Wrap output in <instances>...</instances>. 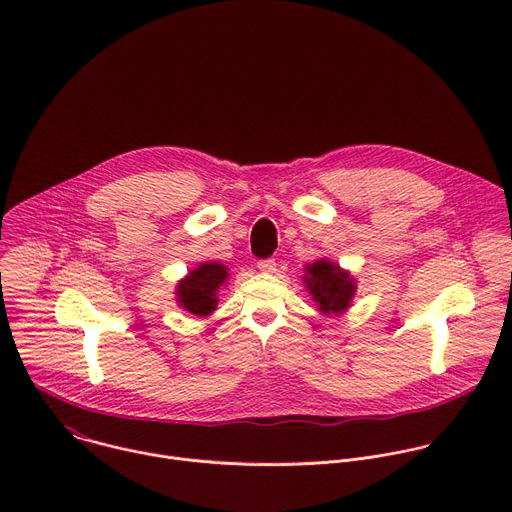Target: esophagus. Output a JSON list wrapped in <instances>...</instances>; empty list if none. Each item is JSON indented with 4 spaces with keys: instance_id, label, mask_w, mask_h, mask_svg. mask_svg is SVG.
<instances>
[{
    "instance_id": "34e87169",
    "label": "esophagus",
    "mask_w": 512,
    "mask_h": 512,
    "mask_svg": "<svg viewBox=\"0 0 512 512\" xmlns=\"http://www.w3.org/2000/svg\"><path fill=\"white\" fill-rule=\"evenodd\" d=\"M275 267H277L275 259H263V261L257 263V269H259L261 273H275Z\"/></svg>"
}]
</instances>
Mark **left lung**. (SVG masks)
<instances>
[{"instance_id":"1","label":"left lung","mask_w":512,"mask_h":512,"mask_svg":"<svg viewBox=\"0 0 512 512\" xmlns=\"http://www.w3.org/2000/svg\"><path fill=\"white\" fill-rule=\"evenodd\" d=\"M302 281L316 310L328 318L346 314L356 296V277L326 257L308 263Z\"/></svg>"}]
</instances>
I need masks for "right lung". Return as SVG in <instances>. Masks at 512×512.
Here are the masks:
<instances>
[{"mask_svg": "<svg viewBox=\"0 0 512 512\" xmlns=\"http://www.w3.org/2000/svg\"><path fill=\"white\" fill-rule=\"evenodd\" d=\"M229 281V267L218 261H204L190 269L176 283V304L196 318L216 310L218 291Z\"/></svg>", "mask_w": 512, "mask_h": 512, "instance_id": "add662e5", "label": "right lung"}]
</instances>
